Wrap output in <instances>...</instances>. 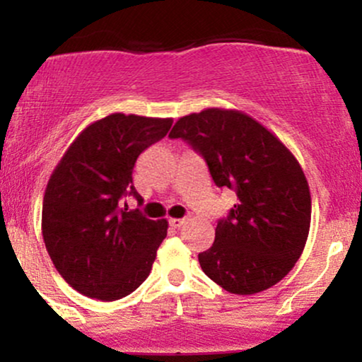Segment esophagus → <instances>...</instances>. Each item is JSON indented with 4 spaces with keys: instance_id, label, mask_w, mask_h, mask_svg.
I'll list each match as a JSON object with an SVG mask.
<instances>
[{
    "instance_id": "obj_1",
    "label": "esophagus",
    "mask_w": 362,
    "mask_h": 362,
    "mask_svg": "<svg viewBox=\"0 0 362 362\" xmlns=\"http://www.w3.org/2000/svg\"><path fill=\"white\" fill-rule=\"evenodd\" d=\"M184 223H185L184 219H180V218H172V219H170V226H173V228H180Z\"/></svg>"
}]
</instances>
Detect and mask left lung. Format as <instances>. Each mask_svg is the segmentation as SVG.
<instances>
[{
	"mask_svg": "<svg viewBox=\"0 0 362 362\" xmlns=\"http://www.w3.org/2000/svg\"><path fill=\"white\" fill-rule=\"evenodd\" d=\"M206 160L214 184L236 192L199 264L233 294H255L289 274L306 245L310 187L293 153L269 129L240 110L206 109L180 117L170 132Z\"/></svg>",
	"mask_w": 362,
	"mask_h": 362,
	"instance_id": "1",
	"label": "left lung"
}]
</instances>
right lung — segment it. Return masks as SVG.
I'll use <instances>...</instances> for the list:
<instances>
[{"label": "right lung", "instance_id": "add662e5", "mask_svg": "<svg viewBox=\"0 0 362 362\" xmlns=\"http://www.w3.org/2000/svg\"><path fill=\"white\" fill-rule=\"evenodd\" d=\"M172 122L110 114L83 129L54 168L44 194L42 236L54 267L78 293L115 301L151 272L168 221L127 211L120 199L132 195L143 204L132 185L134 163Z\"/></svg>", "mask_w": 362, "mask_h": 362}]
</instances>
